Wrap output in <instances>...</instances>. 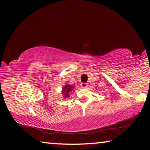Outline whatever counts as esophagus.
<instances>
[{
	"mask_svg": "<svg viewBox=\"0 0 150 150\" xmlns=\"http://www.w3.org/2000/svg\"><path fill=\"white\" fill-rule=\"evenodd\" d=\"M80 85H81L82 88H86V87H87V86H88V84L87 83H84V82H82V83H81Z\"/></svg>",
	"mask_w": 150,
	"mask_h": 150,
	"instance_id": "esophagus-1",
	"label": "esophagus"
}]
</instances>
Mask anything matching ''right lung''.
<instances>
[{
    "label": "right lung",
    "instance_id": "right-lung-1",
    "mask_svg": "<svg viewBox=\"0 0 150 150\" xmlns=\"http://www.w3.org/2000/svg\"><path fill=\"white\" fill-rule=\"evenodd\" d=\"M74 89V86L71 85V84H66L63 86L62 93L64 95V99H66L70 97V93L73 92Z\"/></svg>",
    "mask_w": 150,
    "mask_h": 150
}]
</instances>
